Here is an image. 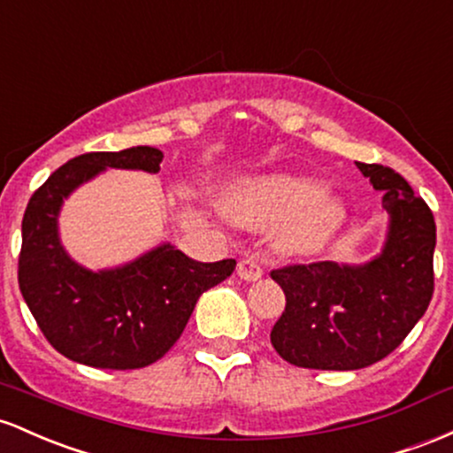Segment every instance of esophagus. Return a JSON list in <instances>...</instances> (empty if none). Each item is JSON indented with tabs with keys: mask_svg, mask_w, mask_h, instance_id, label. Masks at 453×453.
<instances>
[{
	"mask_svg": "<svg viewBox=\"0 0 453 453\" xmlns=\"http://www.w3.org/2000/svg\"><path fill=\"white\" fill-rule=\"evenodd\" d=\"M237 276L246 282H257L263 276V267L254 258H242L240 265H237Z\"/></svg>",
	"mask_w": 453,
	"mask_h": 453,
	"instance_id": "34e87169",
	"label": "esophagus"
}]
</instances>
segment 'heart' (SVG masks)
I'll return each mask as SVG.
<instances>
[{"instance_id": "1", "label": "heart", "mask_w": 453, "mask_h": 453, "mask_svg": "<svg viewBox=\"0 0 453 453\" xmlns=\"http://www.w3.org/2000/svg\"><path fill=\"white\" fill-rule=\"evenodd\" d=\"M226 210L243 226H282V246L297 254L321 250L347 222V203L321 180L269 173L243 180Z\"/></svg>"}]
</instances>
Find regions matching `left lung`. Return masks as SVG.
Wrapping results in <instances>:
<instances>
[{
    "instance_id": "1",
    "label": "left lung",
    "mask_w": 453,
    "mask_h": 453,
    "mask_svg": "<svg viewBox=\"0 0 453 453\" xmlns=\"http://www.w3.org/2000/svg\"><path fill=\"white\" fill-rule=\"evenodd\" d=\"M357 169L383 192L388 218L380 252L364 263L321 261L273 269L287 308L272 344L299 368L359 370L380 362L424 317L434 291L432 211L403 175L380 165Z\"/></svg>"
}]
</instances>
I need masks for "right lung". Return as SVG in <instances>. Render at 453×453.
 <instances>
[{
    "mask_svg": "<svg viewBox=\"0 0 453 453\" xmlns=\"http://www.w3.org/2000/svg\"><path fill=\"white\" fill-rule=\"evenodd\" d=\"M162 158L150 145L76 156L27 203L19 287L44 338L76 364L134 370L158 362L181 336L201 295L235 269V258L199 263L171 242L104 269L81 265L64 248L59 213L76 188L106 169L156 175Z\"/></svg>",
    "mask_w": 453,
    "mask_h": 453,
    "instance_id": "right-lung-1",
    "label": "right lung"
}]
</instances>
